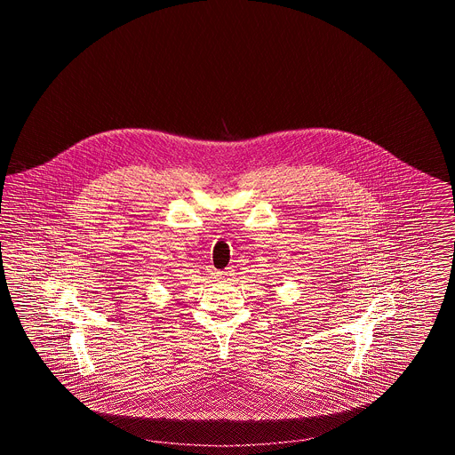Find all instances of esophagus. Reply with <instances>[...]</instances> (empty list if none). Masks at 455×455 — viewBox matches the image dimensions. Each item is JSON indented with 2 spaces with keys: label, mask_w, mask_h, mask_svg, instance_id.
<instances>
[{
  "label": "esophagus",
  "mask_w": 455,
  "mask_h": 455,
  "mask_svg": "<svg viewBox=\"0 0 455 455\" xmlns=\"http://www.w3.org/2000/svg\"><path fill=\"white\" fill-rule=\"evenodd\" d=\"M228 275H230V271H223V273L220 275V278H221V280H228Z\"/></svg>",
  "instance_id": "1"
}]
</instances>
